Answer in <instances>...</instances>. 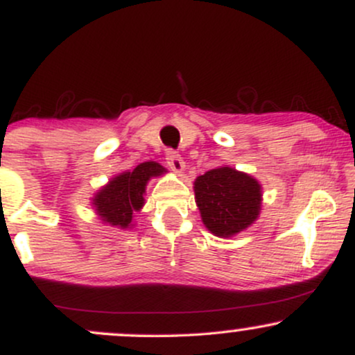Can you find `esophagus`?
Segmentation results:
<instances>
[{
	"instance_id": "34e87169",
	"label": "esophagus",
	"mask_w": 355,
	"mask_h": 355,
	"mask_svg": "<svg viewBox=\"0 0 355 355\" xmlns=\"http://www.w3.org/2000/svg\"><path fill=\"white\" fill-rule=\"evenodd\" d=\"M165 160H166V165L170 166V170L175 173H182L183 170H185V162H183L180 155L173 152V150H168V152H166Z\"/></svg>"
}]
</instances>
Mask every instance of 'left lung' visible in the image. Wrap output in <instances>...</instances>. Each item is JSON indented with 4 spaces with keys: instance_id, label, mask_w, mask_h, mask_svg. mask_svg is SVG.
<instances>
[{
    "instance_id": "8db88e82",
    "label": "left lung",
    "mask_w": 355,
    "mask_h": 355,
    "mask_svg": "<svg viewBox=\"0 0 355 355\" xmlns=\"http://www.w3.org/2000/svg\"><path fill=\"white\" fill-rule=\"evenodd\" d=\"M193 190L203 225L217 237L245 230L260 214V183L230 166H218L197 177Z\"/></svg>"
}]
</instances>
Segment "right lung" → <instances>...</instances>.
I'll use <instances>...</instances> for the list:
<instances>
[{
	"label": "right lung",
	"mask_w": 355,
	"mask_h": 355,
	"mask_svg": "<svg viewBox=\"0 0 355 355\" xmlns=\"http://www.w3.org/2000/svg\"><path fill=\"white\" fill-rule=\"evenodd\" d=\"M166 170L157 162H144L132 172H123L113 177L93 198L98 217L105 223L120 229H130L133 211L144 207L146 183L152 177H160Z\"/></svg>",
	"instance_id": "right-lung-1"
}]
</instances>
